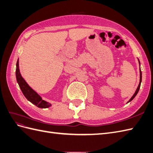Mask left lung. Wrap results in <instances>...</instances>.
Listing matches in <instances>:
<instances>
[{
    "label": "left lung",
    "instance_id": "8db88e82",
    "mask_svg": "<svg viewBox=\"0 0 153 153\" xmlns=\"http://www.w3.org/2000/svg\"><path fill=\"white\" fill-rule=\"evenodd\" d=\"M138 62H139V64H140V61H139V60H138ZM141 82H142V71H141V70H140V83H139V85H138V87H137V90H136V91H135V94H133V96L131 97V99L129 100L128 101V103H129V101H131L134 98H135V97L136 96V95L137 94V93H138V91H139V89H140V84H141Z\"/></svg>",
    "mask_w": 153,
    "mask_h": 153
}]
</instances>
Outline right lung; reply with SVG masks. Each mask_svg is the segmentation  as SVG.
I'll use <instances>...</instances> for the list:
<instances>
[{
	"label": "right lung",
	"instance_id": "obj_1",
	"mask_svg": "<svg viewBox=\"0 0 153 153\" xmlns=\"http://www.w3.org/2000/svg\"><path fill=\"white\" fill-rule=\"evenodd\" d=\"M16 80L18 85L20 86L22 92L25 96V98L28 100L29 101L38 106L39 108H48L51 106V104L47 102L42 100L40 96H39L36 93L32 88L27 84V82L25 81L24 78H22L21 74L20 73L19 69V62L18 59L16 62Z\"/></svg>",
	"mask_w": 153,
	"mask_h": 153
}]
</instances>
